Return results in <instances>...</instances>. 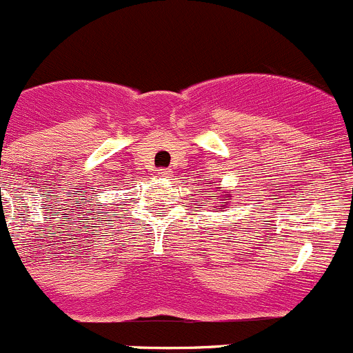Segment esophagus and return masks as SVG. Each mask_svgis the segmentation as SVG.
Segmentation results:
<instances>
[{"label": "esophagus", "mask_w": 353, "mask_h": 353, "mask_svg": "<svg viewBox=\"0 0 353 353\" xmlns=\"http://www.w3.org/2000/svg\"><path fill=\"white\" fill-rule=\"evenodd\" d=\"M159 176L160 177H167V176H169V170H167V169H159Z\"/></svg>", "instance_id": "34e87169"}]
</instances>
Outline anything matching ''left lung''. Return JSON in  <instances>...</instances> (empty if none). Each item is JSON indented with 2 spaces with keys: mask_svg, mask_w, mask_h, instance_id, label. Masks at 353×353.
<instances>
[{
  "mask_svg": "<svg viewBox=\"0 0 353 353\" xmlns=\"http://www.w3.org/2000/svg\"><path fill=\"white\" fill-rule=\"evenodd\" d=\"M222 200H225V196H224V198H222Z\"/></svg>",
  "mask_w": 353,
  "mask_h": 353,
  "instance_id": "1",
  "label": "left lung"
}]
</instances>
